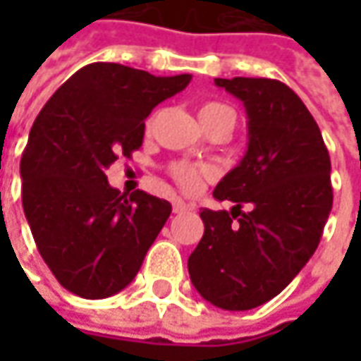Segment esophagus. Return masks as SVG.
I'll return each instance as SVG.
<instances>
[{
	"label": "esophagus",
	"mask_w": 361,
	"mask_h": 361,
	"mask_svg": "<svg viewBox=\"0 0 361 361\" xmlns=\"http://www.w3.org/2000/svg\"><path fill=\"white\" fill-rule=\"evenodd\" d=\"M192 207L187 204V202L183 201V199H174L173 201V211L174 213H185V211H190Z\"/></svg>",
	"instance_id": "1"
}]
</instances>
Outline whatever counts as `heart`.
Wrapping results in <instances>:
<instances>
[{
  "mask_svg": "<svg viewBox=\"0 0 361 361\" xmlns=\"http://www.w3.org/2000/svg\"><path fill=\"white\" fill-rule=\"evenodd\" d=\"M199 118H201L202 126H209V124L221 122V120H229V122H233V126H235L237 114H235V110L229 104H223V102H204L201 106V110H199ZM154 120H157V114H152L150 118L146 120V130L152 128ZM169 173L174 178V183L183 188V190H187V192L199 190L202 180L213 174L209 166L188 164V162H174V164H171Z\"/></svg>",
  "mask_w": 361,
  "mask_h": 361,
  "instance_id": "heart-1",
  "label": "heart"
}]
</instances>
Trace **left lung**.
Returning a JSON list of instances; mask_svg holds the SVG:
<instances>
[{
	"label": "left lung",
	"instance_id": "left-lung-1",
	"mask_svg": "<svg viewBox=\"0 0 361 361\" xmlns=\"http://www.w3.org/2000/svg\"><path fill=\"white\" fill-rule=\"evenodd\" d=\"M247 110L249 146L213 190L229 211L202 209L188 275L209 303L245 312L281 293L315 253L334 204L331 162L310 110L271 78H215ZM243 204L252 211L243 214Z\"/></svg>",
	"mask_w": 361,
	"mask_h": 361
}]
</instances>
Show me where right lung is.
Returning a JSON list of instances; mask_svg holds the SVG:
<instances>
[{"mask_svg": "<svg viewBox=\"0 0 361 361\" xmlns=\"http://www.w3.org/2000/svg\"><path fill=\"white\" fill-rule=\"evenodd\" d=\"M188 82L88 63L37 114L21 154V202L39 255L68 291L110 298L136 277L173 207L145 190L120 192L104 171L130 159L152 108Z\"/></svg>", "mask_w": 361, "mask_h": 361, "instance_id": "right-lung-1", "label": "right lung"}]
</instances>
